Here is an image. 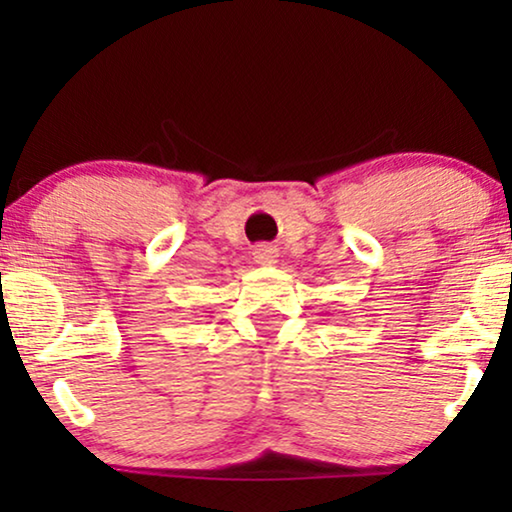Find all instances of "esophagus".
Wrapping results in <instances>:
<instances>
[{
	"label": "esophagus",
	"instance_id": "1",
	"mask_svg": "<svg viewBox=\"0 0 512 512\" xmlns=\"http://www.w3.org/2000/svg\"><path fill=\"white\" fill-rule=\"evenodd\" d=\"M254 258L261 265H272L277 263V249L270 247V244H261V247L254 251Z\"/></svg>",
	"mask_w": 512,
	"mask_h": 512
}]
</instances>
